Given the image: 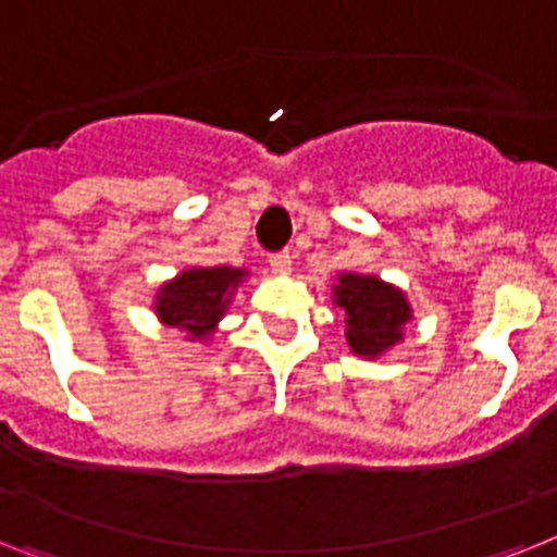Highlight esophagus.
Instances as JSON below:
<instances>
[{
  "instance_id": "1",
  "label": "esophagus",
  "mask_w": 557,
  "mask_h": 557,
  "mask_svg": "<svg viewBox=\"0 0 557 557\" xmlns=\"http://www.w3.org/2000/svg\"><path fill=\"white\" fill-rule=\"evenodd\" d=\"M292 260H294L292 251H277V255H271V257H269L271 269L280 271V274H283V271L292 269Z\"/></svg>"
}]
</instances>
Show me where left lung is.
I'll use <instances>...</instances> for the list:
<instances>
[{
	"label": "left lung",
	"mask_w": 557,
	"mask_h": 557,
	"mask_svg": "<svg viewBox=\"0 0 557 557\" xmlns=\"http://www.w3.org/2000/svg\"><path fill=\"white\" fill-rule=\"evenodd\" d=\"M334 302L345 311V339L350 350L366 359L382 357L401 343V331L413 317L405 292L373 274H339Z\"/></svg>",
	"instance_id": "obj_1"
}]
</instances>
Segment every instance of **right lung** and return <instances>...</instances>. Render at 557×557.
Instances as JSON below:
<instances>
[{"label":"right lung","mask_w":557,"mask_h":557,"mask_svg":"<svg viewBox=\"0 0 557 557\" xmlns=\"http://www.w3.org/2000/svg\"><path fill=\"white\" fill-rule=\"evenodd\" d=\"M246 277V269L212 265L186 269L175 280L163 283L156 294V314L166 329H181L191 343L209 339L226 314L232 294Z\"/></svg>","instance_id":"right-lung-1"}]
</instances>
